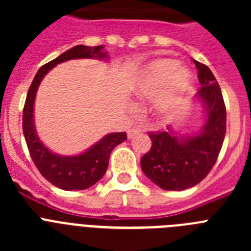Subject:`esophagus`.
Masks as SVG:
<instances>
[{"label":"esophagus","mask_w":251,"mask_h":251,"mask_svg":"<svg viewBox=\"0 0 251 251\" xmlns=\"http://www.w3.org/2000/svg\"><path fill=\"white\" fill-rule=\"evenodd\" d=\"M141 133V129H138V128H130V129H128L127 134H128V138L132 139L133 137L137 136V134H139Z\"/></svg>","instance_id":"esophagus-1"}]
</instances>
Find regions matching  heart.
<instances>
[{
  "label": "heart",
  "mask_w": 251,
  "mask_h": 251,
  "mask_svg": "<svg viewBox=\"0 0 251 251\" xmlns=\"http://www.w3.org/2000/svg\"><path fill=\"white\" fill-rule=\"evenodd\" d=\"M168 80H171V85L174 89L181 90L190 83V73L186 69L179 68L176 60H156L150 64L146 72L138 77L136 93L143 98H153L159 94ZM168 97H163L157 103V109L163 112L168 108Z\"/></svg>",
  "instance_id": "heart-1"
}]
</instances>
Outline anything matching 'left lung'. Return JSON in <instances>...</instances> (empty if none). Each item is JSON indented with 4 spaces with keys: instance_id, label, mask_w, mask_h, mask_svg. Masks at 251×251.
Segmentation results:
<instances>
[{
    "instance_id": "obj_1",
    "label": "left lung",
    "mask_w": 251,
    "mask_h": 251,
    "mask_svg": "<svg viewBox=\"0 0 251 251\" xmlns=\"http://www.w3.org/2000/svg\"><path fill=\"white\" fill-rule=\"evenodd\" d=\"M201 88L196 97L205 105L206 122L192 137H177L168 130L150 132L151 150L141 158L142 171L163 190L182 191L196 186L217 161L226 133V108L220 85L211 70L196 60Z\"/></svg>"
}]
</instances>
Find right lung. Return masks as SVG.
<instances>
[{"instance_id":"add662e5","label":"right lung","mask_w":251,"mask_h":251,"mask_svg":"<svg viewBox=\"0 0 251 251\" xmlns=\"http://www.w3.org/2000/svg\"><path fill=\"white\" fill-rule=\"evenodd\" d=\"M103 49V45L93 46V48L77 45L65 51L56 59L49 61L48 64L39 69L26 97L24 114H22V130H24V136H25L31 158L34 161L37 170L40 171V174L43 175L49 182L65 191L85 190L98 182L108 168L110 153L114 150L115 146L121 145L122 142L127 139V133H110L100 139L97 145L90 147L86 152L81 153L79 156L65 157L55 154L40 142L35 132V97H36L37 88L43 80V77L55 65L73 59H89V57L104 59L106 57V52H104Z\"/></svg>"}]
</instances>
